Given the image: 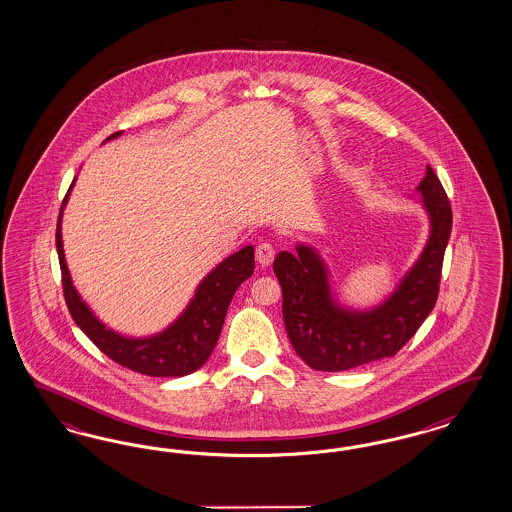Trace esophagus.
Segmentation results:
<instances>
[{"instance_id": "esophagus-1", "label": "esophagus", "mask_w": 512, "mask_h": 512, "mask_svg": "<svg viewBox=\"0 0 512 512\" xmlns=\"http://www.w3.org/2000/svg\"><path fill=\"white\" fill-rule=\"evenodd\" d=\"M274 255H276V251H274V246L270 242L264 240V242L257 244L255 259H257V263L261 264V266H270L272 261H274Z\"/></svg>"}]
</instances>
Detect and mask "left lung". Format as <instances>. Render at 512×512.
<instances>
[{
	"mask_svg": "<svg viewBox=\"0 0 512 512\" xmlns=\"http://www.w3.org/2000/svg\"><path fill=\"white\" fill-rule=\"evenodd\" d=\"M417 193L430 219L428 242L394 293L370 310L345 308L334 300L328 266L317 249L298 244L296 253L279 251L274 259L283 323L296 355L313 370L343 372L394 357L434 310L452 210L432 167H426Z\"/></svg>",
	"mask_w": 512,
	"mask_h": 512,
	"instance_id": "1",
	"label": "left lung"
}]
</instances>
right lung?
Instances as JSON below:
<instances>
[{
	"instance_id": "right-lung-1",
	"label": "right lung",
	"mask_w": 512,
	"mask_h": 512,
	"mask_svg": "<svg viewBox=\"0 0 512 512\" xmlns=\"http://www.w3.org/2000/svg\"><path fill=\"white\" fill-rule=\"evenodd\" d=\"M122 133L124 131H118L107 140L116 139ZM73 186L75 182L69 187L60 208L56 248L62 268L63 296L75 323L107 357L133 372L150 377H182L199 370L216 347L236 289L253 274V246H246L217 264L199 283L186 310L165 330L148 338L124 336L99 321V317L90 310V306L78 295L65 263L62 216Z\"/></svg>"
}]
</instances>
